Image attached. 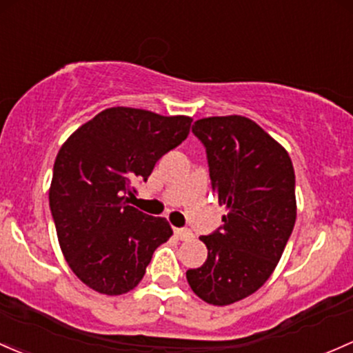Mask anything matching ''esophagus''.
I'll return each instance as SVG.
<instances>
[{
    "mask_svg": "<svg viewBox=\"0 0 353 353\" xmlns=\"http://www.w3.org/2000/svg\"><path fill=\"white\" fill-rule=\"evenodd\" d=\"M174 235H176L179 240L192 239V232L188 228H174Z\"/></svg>",
    "mask_w": 353,
    "mask_h": 353,
    "instance_id": "34e87169",
    "label": "esophagus"
}]
</instances>
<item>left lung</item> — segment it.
Returning <instances> with one entry per match:
<instances>
[{
  "label": "left lung",
  "instance_id": "left-lung-1",
  "mask_svg": "<svg viewBox=\"0 0 353 353\" xmlns=\"http://www.w3.org/2000/svg\"><path fill=\"white\" fill-rule=\"evenodd\" d=\"M213 192L228 214L210 235L208 259L186 272L203 301L225 306L254 294L276 269L296 221L291 157L255 121L239 114L194 121Z\"/></svg>",
  "mask_w": 353,
  "mask_h": 353
}]
</instances>
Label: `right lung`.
Returning <instances> with one entry per match:
<instances>
[{"label": "right lung", "instance_id": "1", "mask_svg": "<svg viewBox=\"0 0 353 353\" xmlns=\"http://www.w3.org/2000/svg\"><path fill=\"white\" fill-rule=\"evenodd\" d=\"M189 117L108 108L79 127L54 164L49 203L62 254L94 291L118 296L142 281L152 254L172 228L128 205L137 181L186 140Z\"/></svg>", "mask_w": 353, "mask_h": 353}]
</instances>
